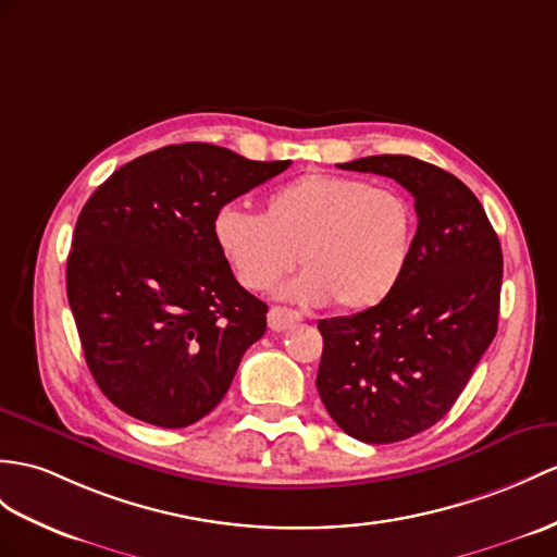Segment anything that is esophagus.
<instances>
[{"label": "esophagus", "mask_w": 557, "mask_h": 557, "mask_svg": "<svg viewBox=\"0 0 557 557\" xmlns=\"http://www.w3.org/2000/svg\"><path fill=\"white\" fill-rule=\"evenodd\" d=\"M297 321H302L300 311H293V309H286V307H271L269 309V329L274 333L290 329V325H295Z\"/></svg>", "instance_id": "1"}]
</instances>
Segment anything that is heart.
Returning a JSON list of instances; mask_svg holds the SVG:
<instances>
[{
  "label": "heart",
  "mask_w": 557,
  "mask_h": 557,
  "mask_svg": "<svg viewBox=\"0 0 557 557\" xmlns=\"http://www.w3.org/2000/svg\"><path fill=\"white\" fill-rule=\"evenodd\" d=\"M214 240L248 290H269L300 252L307 269L281 295L355 311L381 305L397 288L413 252L416 210L395 188L311 172L269 191L262 214L220 210Z\"/></svg>",
  "instance_id": "heart-1"
}]
</instances>
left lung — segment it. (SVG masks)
Wrapping results in <instances>:
<instances>
[{
    "mask_svg": "<svg viewBox=\"0 0 557 557\" xmlns=\"http://www.w3.org/2000/svg\"><path fill=\"white\" fill-rule=\"evenodd\" d=\"M341 168L389 176L416 198V243L397 288L359 314L319 321L325 411L349 437L392 444L449 413L492 345L504 252L482 202L446 170L411 156Z\"/></svg>",
    "mask_w": 557,
    "mask_h": 557,
    "instance_id": "obj_1",
    "label": "left lung"
}]
</instances>
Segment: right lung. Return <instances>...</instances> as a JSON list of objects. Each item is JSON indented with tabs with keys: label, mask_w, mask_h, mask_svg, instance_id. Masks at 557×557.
I'll return each mask as SVG.
<instances>
[{
	"label": "right lung",
	"mask_w": 557,
	"mask_h": 557,
	"mask_svg": "<svg viewBox=\"0 0 557 557\" xmlns=\"http://www.w3.org/2000/svg\"><path fill=\"white\" fill-rule=\"evenodd\" d=\"M288 165L174 144L122 165L85 202L67 302L94 381L120 411L174 430L224 399L267 331V305L234 278L214 216Z\"/></svg>",
	"instance_id": "add662e5"
}]
</instances>
